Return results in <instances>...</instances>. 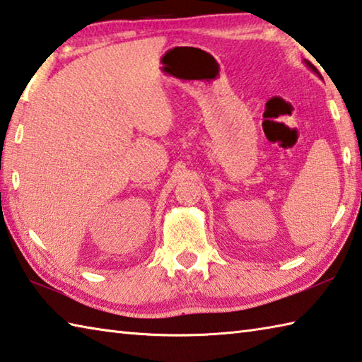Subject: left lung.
<instances>
[{"instance_id":"1","label":"left lung","mask_w":362,"mask_h":362,"mask_svg":"<svg viewBox=\"0 0 362 362\" xmlns=\"http://www.w3.org/2000/svg\"><path fill=\"white\" fill-rule=\"evenodd\" d=\"M305 64H308V66H309V67H310V69H312V71H313V72H317V74H318V71H317V69H315V67H313V66H312V64H310V63H309V61H305Z\"/></svg>"}]
</instances>
